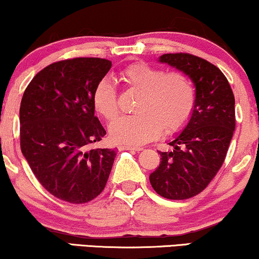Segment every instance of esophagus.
I'll return each instance as SVG.
<instances>
[{
	"instance_id": "1",
	"label": "esophagus",
	"mask_w": 259,
	"mask_h": 259,
	"mask_svg": "<svg viewBox=\"0 0 259 259\" xmlns=\"http://www.w3.org/2000/svg\"><path fill=\"white\" fill-rule=\"evenodd\" d=\"M120 150H126V151H141L143 148L141 147H136V146H128V145H123V146H120Z\"/></svg>"
}]
</instances>
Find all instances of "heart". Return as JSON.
Returning <instances> with one entry per match:
<instances>
[{
	"label": "heart",
	"instance_id": "obj_1",
	"mask_svg": "<svg viewBox=\"0 0 259 259\" xmlns=\"http://www.w3.org/2000/svg\"><path fill=\"white\" fill-rule=\"evenodd\" d=\"M128 86L143 92L137 112L123 115L109 126V134L115 143L139 146L158 138L164 131L175 132L182 128L192 115L196 91L185 74H166L155 67L137 63L121 72ZM99 114L112 121L118 115V94L115 84L108 77L97 83L92 97Z\"/></svg>",
	"mask_w": 259,
	"mask_h": 259
}]
</instances>
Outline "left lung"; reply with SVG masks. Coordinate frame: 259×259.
I'll return each instance as SVG.
<instances>
[{"mask_svg":"<svg viewBox=\"0 0 259 259\" xmlns=\"http://www.w3.org/2000/svg\"><path fill=\"white\" fill-rule=\"evenodd\" d=\"M158 61L190 77L196 104L182 132L168 143L171 150L159 152L160 164L150 183L161 197L189 199L210 184L224 162L236 126L235 97L224 74L206 60L177 53Z\"/></svg>","mask_w":259,"mask_h":259,"instance_id":"8db88e82","label":"left lung"}]
</instances>
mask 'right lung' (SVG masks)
<instances>
[{
	"label": "right lung",
	"mask_w": 259,
	"mask_h": 259,
	"mask_svg": "<svg viewBox=\"0 0 259 259\" xmlns=\"http://www.w3.org/2000/svg\"><path fill=\"white\" fill-rule=\"evenodd\" d=\"M111 67L99 58L52 63L34 76L21 101L23 157L41 185L68 203L98 197L114 162L112 148H90L106 134L92 97Z\"/></svg>",
	"instance_id": "1"
}]
</instances>
